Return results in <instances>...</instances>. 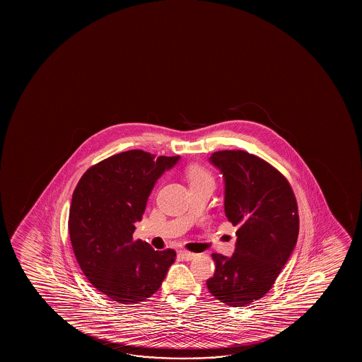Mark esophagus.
Listing matches in <instances>:
<instances>
[{
  "label": "esophagus",
  "instance_id": "obj_1",
  "mask_svg": "<svg viewBox=\"0 0 362 362\" xmlns=\"http://www.w3.org/2000/svg\"><path fill=\"white\" fill-rule=\"evenodd\" d=\"M183 259L185 261H192L193 258L197 257V253L189 252V251H182V252L179 253Z\"/></svg>",
  "mask_w": 362,
  "mask_h": 362
}]
</instances>
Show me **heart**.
<instances>
[{
	"label": "heart",
	"instance_id": "1",
	"mask_svg": "<svg viewBox=\"0 0 362 362\" xmlns=\"http://www.w3.org/2000/svg\"><path fill=\"white\" fill-rule=\"evenodd\" d=\"M185 175L188 178L190 188L202 185H214L215 183L213 173L202 164L194 163L188 165L185 169Z\"/></svg>",
	"mask_w": 362,
	"mask_h": 362
}]
</instances>
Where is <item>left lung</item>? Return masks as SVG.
I'll list each match as a JSON object with an SVG mask.
<instances>
[{"label": "left lung", "instance_id": "8db88e82", "mask_svg": "<svg viewBox=\"0 0 362 362\" xmlns=\"http://www.w3.org/2000/svg\"><path fill=\"white\" fill-rule=\"evenodd\" d=\"M225 178V214L238 226L231 257L213 253L215 273L206 281L214 297L246 307L272 288L299 233L297 200L278 169L246 151H218L210 157Z\"/></svg>", "mask_w": 362, "mask_h": 362}]
</instances>
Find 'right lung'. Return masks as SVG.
I'll return each mask as SVG.
<instances>
[{"mask_svg":"<svg viewBox=\"0 0 362 362\" xmlns=\"http://www.w3.org/2000/svg\"><path fill=\"white\" fill-rule=\"evenodd\" d=\"M179 156L131 149L91 165L71 198L69 235L81 271L115 302L136 304L158 291L177 253L134 240L157 179Z\"/></svg>","mask_w":362,"mask_h":362,"instance_id":"1","label":"right lung"}]
</instances>
